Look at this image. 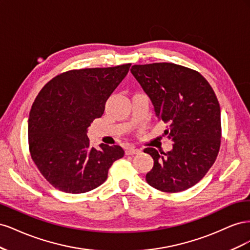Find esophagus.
<instances>
[{
  "mask_svg": "<svg viewBox=\"0 0 250 250\" xmlns=\"http://www.w3.org/2000/svg\"><path fill=\"white\" fill-rule=\"evenodd\" d=\"M125 153H126V155L139 154V153H141V150L138 149V148H134V147H127L125 149Z\"/></svg>",
  "mask_w": 250,
  "mask_h": 250,
  "instance_id": "34e87169",
  "label": "esophagus"
}]
</instances>
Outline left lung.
<instances>
[{"label": "left lung", "instance_id": "left-lung-1", "mask_svg": "<svg viewBox=\"0 0 250 250\" xmlns=\"http://www.w3.org/2000/svg\"><path fill=\"white\" fill-rule=\"evenodd\" d=\"M152 102L155 116L168 124L165 134L173 142L167 153L154 148L147 183L168 193L195 186L215 163L220 149V105L202 75L183 65L160 62L135 64L130 70Z\"/></svg>", "mask_w": 250, "mask_h": 250}]
</instances>
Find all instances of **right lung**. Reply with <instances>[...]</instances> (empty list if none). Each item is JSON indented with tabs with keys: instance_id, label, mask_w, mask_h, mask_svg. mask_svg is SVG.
<instances>
[{
	"instance_id": "add662e5",
	"label": "right lung",
	"mask_w": 250,
	"mask_h": 250,
	"mask_svg": "<svg viewBox=\"0 0 250 250\" xmlns=\"http://www.w3.org/2000/svg\"><path fill=\"white\" fill-rule=\"evenodd\" d=\"M130 65L65 72L36 97L28 119L30 153L42 176L59 191L94 190L106 180L113 162L124 156L117 145L92 147L86 133Z\"/></svg>"
}]
</instances>
